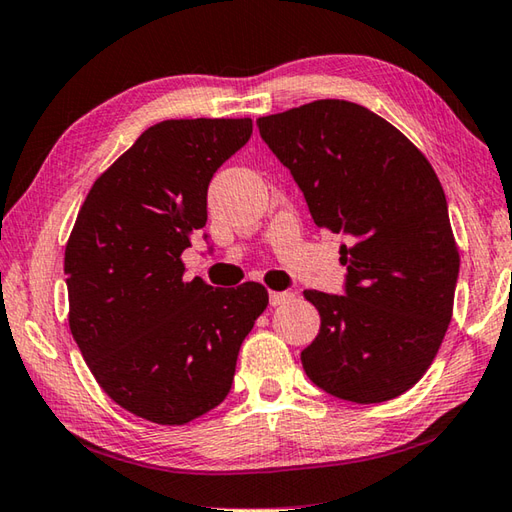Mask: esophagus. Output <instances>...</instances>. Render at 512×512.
Returning <instances> with one entry per match:
<instances>
[{
	"label": "esophagus",
	"mask_w": 512,
	"mask_h": 512,
	"mask_svg": "<svg viewBox=\"0 0 512 512\" xmlns=\"http://www.w3.org/2000/svg\"><path fill=\"white\" fill-rule=\"evenodd\" d=\"M292 292H269V305H285L287 301H292Z\"/></svg>",
	"instance_id": "1"
}]
</instances>
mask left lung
<instances>
[{"mask_svg":"<svg viewBox=\"0 0 512 512\" xmlns=\"http://www.w3.org/2000/svg\"><path fill=\"white\" fill-rule=\"evenodd\" d=\"M256 124L316 227L345 236V294L305 289L321 314L305 374L343 401L399 397L430 368L455 303L459 252L435 169L354 102L316 100Z\"/></svg>","mask_w":512,"mask_h":512,"instance_id":"8db88e82","label":"left lung"}]
</instances>
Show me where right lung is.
Listing matches in <instances>:
<instances>
[{
	"label": "right lung",
	"mask_w": 512,
	"mask_h": 512,
	"mask_svg": "<svg viewBox=\"0 0 512 512\" xmlns=\"http://www.w3.org/2000/svg\"><path fill=\"white\" fill-rule=\"evenodd\" d=\"M252 120H165L93 182L64 252L69 325L109 397L160 426L225 401L245 336L269 303L260 283L185 281L180 256L207 223V189Z\"/></svg>",
	"instance_id": "add662e5"
}]
</instances>
